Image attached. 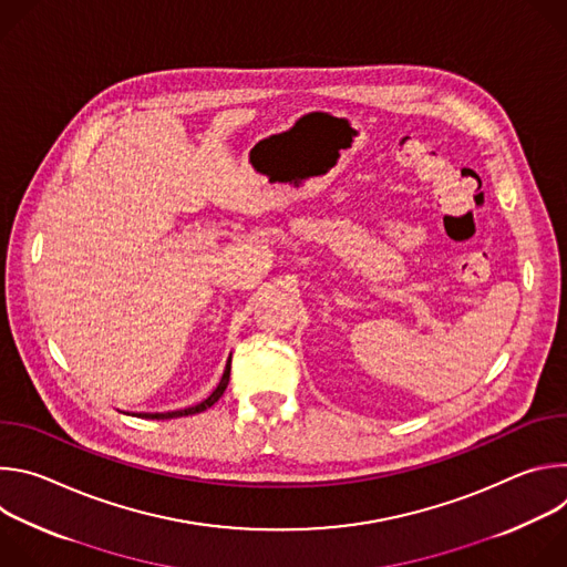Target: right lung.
I'll return each instance as SVG.
<instances>
[{"label":"right lung","mask_w":567,"mask_h":567,"mask_svg":"<svg viewBox=\"0 0 567 567\" xmlns=\"http://www.w3.org/2000/svg\"><path fill=\"white\" fill-rule=\"evenodd\" d=\"M228 377H230V359H228V363H226V370H224V374H221L219 385L213 390V394H210L208 399H204L202 403H197V406L184 409V411H173V413H141V417H145V420H173V417H186V415L204 413L206 409H210L213 403L224 394V390H226V385H228Z\"/></svg>","instance_id":"1"}]
</instances>
